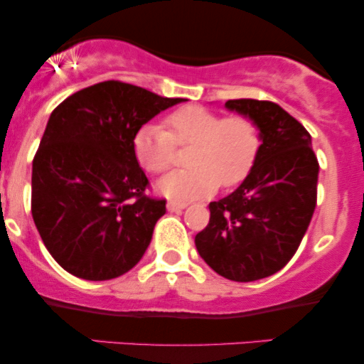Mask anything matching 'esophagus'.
<instances>
[{
    "label": "esophagus",
    "mask_w": 364,
    "mask_h": 364,
    "mask_svg": "<svg viewBox=\"0 0 364 364\" xmlns=\"http://www.w3.org/2000/svg\"><path fill=\"white\" fill-rule=\"evenodd\" d=\"M186 205H188V202H178V200H171V202H168V210L176 212V210H181V208H185Z\"/></svg>",
    "instance_id": "1"
}]
</instances>
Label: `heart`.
<instances>
[{
    "label": "heart",
    "instance_id": "obj_1",
    "mask_svg": "<svg viewBox=\"0 0 364 364\" xmlns=\"http://www.w3.org/2000/svg\"><path fill=\"white\" fill-rule=\"evenodd\" d=\"M176 147L186 149L188 169L171 173L159 183L169 198L190 200L243 183L257 164L260 129L246 114L224 116L203 106H185L164 118V128L144 124L133 139L139 164L162 174L173 166Z\"/></svg>",
    "mask_w": 364,
    "mask_h": 364
}]
</instances>
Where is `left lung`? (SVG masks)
<instances>
[{
  "instance_id": "left-lung-1",
  "label": "left lung",
  "mask_w": 364,
  "mask_h": 364,
  "mask_svg": "<svg viewBox=\"0 0 364 364\" xmlns=\"http://www.w3.org/2000/svg\"><path fill=\"white\" fill-rule=\"evenodd\" d=\"M262 136L257 164L236 191L210 202V220L195 236L200 257L229 281L252 282L294 257L316 205L318 161L306 128L272 101L231 99Z\"/></svg>"
}]
</instances>
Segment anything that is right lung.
Here are the masks:
<instances>
[{
  "mask_svg": "<svg viewBox=\"0 0 364 364\" xmlns=\"http://www.w3.org/2000/svg\"><path fill=\"white\" fill-rule=\"evenodd\" d=\"M181 101L107 80L51 112L32 162L31 208L44 246L66 272L109 281L144 257L166 200L147 195L133 139Z\"/></svg>",
  "mask_w": 364,
  "mask_h": 364,
  "instance_id": "1",
  "label": "right lung"
}]
</instances>
